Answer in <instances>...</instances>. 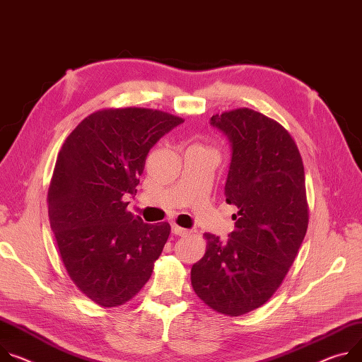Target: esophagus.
Returning a JSON list of instances; mask_svg holds the SVG:
<instances>
[{
	"label": "esophagus",
	"mask_w": 362,
	"mask_h": 362,
	"mask_svg": "<svg viewBox=\"0 0 362 362\" xmlns=\"http://www.w3.org/2000/svg\"><path fill=\"white\" fill-rule=\"evenodd\" d=\"M172 233H173L175 235H179V237H185V235L190 234L189 229L182 228V226H179V225H172Z\"/></svg>",
	"instance_id": "1"
}]
</instances>
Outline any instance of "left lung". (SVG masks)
<instances>
[{"instance_id": "1", "label": "left lung", "mask_w": 362, "mask_h": 362, "mask_svg": "<svg viewBox=\"0 0 362 362\" xmlns=\"http://www.w3.org/2000/svg\"><path fill=\"white\" fill-rule=\"evenodd\" d=\"M231 146L225 198L237 206L235 231L205 234L206 252L192 267L194 293L214 310L245 315L264 305L286 277L306 235L305 168L287 131L240 108L211 118Z\"/></svg>"}]
</instances>
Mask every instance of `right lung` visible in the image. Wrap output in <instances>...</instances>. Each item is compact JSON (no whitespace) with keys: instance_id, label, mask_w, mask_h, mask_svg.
<instances>
[{"instance_id":"add662e5","label":"right lung","mask_w":362,"mask_h":362,"mask_svg":"<svg viewBox=\"0 0 362 362\" xmlns=\"http://www.w3.org/2000/svg\"><path fill=\"white\" fill-rule=\"evenodd\" d=\"M183 122L146 108L86 117L62 146L49 189V218L71 279L96 305L119 306L153 273L170 225L127 211L154 144Z\"/></svg>"}]
</instances>
